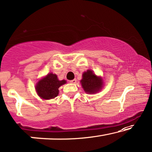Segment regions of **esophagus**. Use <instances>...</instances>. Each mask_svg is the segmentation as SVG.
<instances>
[{
    "mask_svg": "<svg viewBox=\"0 0 152 152\" xmlns=\"http://www.w3.org/2000/svg\"><path fill=\"white\" fill-rule=\"evenodd\" d=\"M76 82H77L76 79H74V80L70 81V83H71V84H76Z\"/></svg>",
    "mask_w": 152,
    "mask_h": 152,
    "instance_id": "obj_1",
    "label": "esophagus"
}]
</instances>
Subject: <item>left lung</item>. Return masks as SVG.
I'll use <instances>...</instances> for the list:
<instances>
[{
	"label": "left lung",
	"instance_id": "8db88e82",
	"mask_svg": "<svg viewBox=\"0 0 152 152\" xmlns=\"http://www.w3.org/2000/svg\"><path fill=\"white\" fill-rule=\"evenodd\" d=\"M82 77L81 84L86 93H96L102 87V80L101 77L95 75L93 70H88L86 72H84Z\"/></svg>",
	"mask_w": 152,
	"mask_h": 152
}]
</instances>
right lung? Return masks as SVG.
I'll return each mask as SVG.
<instances>
[{
    "instance_id": "1",
    "label": "right lung",
    "mask_w": 152,
    "mask_h": 152,
    "mask_svg": "<svg viewBox=\"0 0 152 152\" xmlns=\"http://www.w3.org/2000/svg\"><path fill=\"white\" fill-rule=\"evenodd\" d=\"M66 80H59L55 74L49 73L37 83L36 91L42 99L55 98L59 94V88L66 84Z\"/></svg>"
}]
</instances>
